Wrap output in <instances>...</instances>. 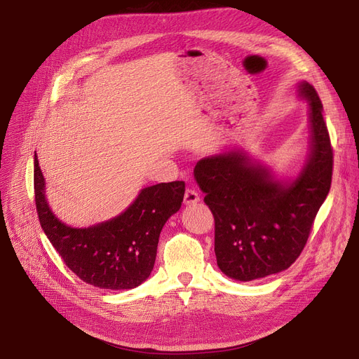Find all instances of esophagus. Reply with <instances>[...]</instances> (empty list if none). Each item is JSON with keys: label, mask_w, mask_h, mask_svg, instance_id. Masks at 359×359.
<instances>
[{"label": "esophagus", "mask_w": 359, "mask_h": 359, "mask_svg": "<svg viewBox=\"0 0 359 359\" xmlns=\"http://www.w3.org/2000/svg\"><path fill=\"white\" fill-rule=\"evenodd\" d=\"M201 196L194 189V187H187L186 192H184V203L186 205H194L196 202H199Z\"/></svg>", "instance_id": "34e87169"}]
</instances>
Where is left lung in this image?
<instances>
[{
  "mask_svg": "<svg viewBox=\"0 0 359 359\" xmlns=\"http://www.w3.org/2000/svg\"><path fill=\"white\" fill-rule=\"evenodd\" d=\"M309 102L310 154L295 180H278L241 151L202 158L195 177L215 221L217 265L237 280L288 269L303 252L332 183L333 149L323 104L314 87L299 83Z\"/></svg>",
  "mask_w": 359,
  "mask_h": 359,
  "instance_id": "1",
  "label": "left lung"
}]
</instances>
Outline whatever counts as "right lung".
Here are the masks:
<instances>
[{"instance_id":"obj_1","label":"right lung","mask_w":359,"mask_h":359,"mask_svg":"<svg viewBox=\"0 0 359 359\" xmlns=\"http://www.w3.org/2000/svg\"><path fill=\"white\" fill-rule=\"evenodd\" d=\"M183 196L184 182L158 183L142 189L121 215L88 229H72L50 211L34 154V201L42 229L65 265L102 290H130L149 276L160 233L180 210Z\"/></svg>"}]
</instances>
